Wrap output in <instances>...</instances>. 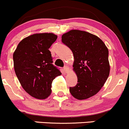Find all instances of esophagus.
Here are the masks:
<instances>
[{"label":"esophagus","mask_w":129,"mask_h":129,"mask_svg":"<svg viewBox=\"0 0 129 129\" xmlns=\"http://www.w3.org/2000/svg\"><path fill=\"white\" fill-rule=\"evenodd\" d=\"M63 70H64V71L65 72V73H69V71H70V68H69L68 66H65L64 67V68H63Z\"/></svg>","instance_id":"obj_1"}]
</instances>
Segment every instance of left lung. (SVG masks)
<instances>
[{
    "instance_id": "8db88e82",
    "label": "left lung",
    "mask_w": 129,
    "mask_h": 129,
    "mask_svg": "<svg viewBox=\"0 0 129 129\" xmlns=\"http://www.w3.org/2000/svg\"><path fill=\"white\" fill-rule=\"evenodd\" d=\"M61 41L74 55L73 70L77 75V84L70 88L71 94L77 100L96 95L110 71L107 47L96 36L76 29L63 34Z\"/></svg>"
}]
</instances>
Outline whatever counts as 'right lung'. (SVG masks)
<instances>
[{
	"instance_id": "obj_1",
	"label": "right lung",
	"mask_w": 129,
	"mask_h": 129,
	"mask_svg": "<svg viewBox=\"0 0 129 129\" xmlns=\"http://www.w3.org/2000/svg\"><path fill=\"white\" fill-rule=\"evenodd\" d=\"M57 39L53 33H37L25 37L13 53L15 74L23 89L37 99H45L52 93V83L61 74L52 64L48 48Z\"/></svg>"
}]
</instances>
